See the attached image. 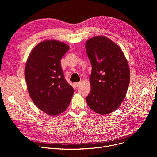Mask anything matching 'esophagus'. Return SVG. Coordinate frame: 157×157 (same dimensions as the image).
I'll return each instance as SVG.
<instances>
[{
    "label": "esophagus",
    "instance_id": "esophagus-1",
    "mask_svg": "<svg viewBox=\"0 0 157 157\" xmlns=\"http://www.w3.org/2000/svg\"><path fill=\"white\" fill-rule=\"evenodd\" d=\"M81 83H82V82H76V83H75V84H74V86H75L76 87H79V86L81 84Z\"/></svg>",
    "mask_w": 157,
    "mask_h": 157
}]
</instances>
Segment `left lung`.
<instances>
[{"instance_id": "8db88e82", "label": "left lung", "mask_w": 157, "mask_h": 157, "mask_svg": "<svg viewBox=\"0 0 157 157\" xmlns=\"http://www.w3.org/2000/svg\"><path fill=\"white\" fill-rule=\"evenodd\" d=\"M85 47L92 65L87 104L99 114H109L125 98L130 78L128 62L121 48L106 36L89 39Z\"/></svg>"}]
</instances>
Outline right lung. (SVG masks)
I'll list each match as a JSON object with an SVG mask.
<instances>
[{"instance_id": "right-lung-1", "label": "right lung", "mask_w": 157, "mask_h": 157, "mask_svg": "<svg viewBox=\"0 0 157 157\" xmlns=\"http://www.w3.org/2000/svg\"><path fill=\"white\" fill-rule=\"evenodd\" d=\"M69 49L68 44L57 40L43 41L32 50L27 61L25 78L30 96L38 109L50 116L63 113L74 94L60 61Z\"/></svg>"}]
</instances>
